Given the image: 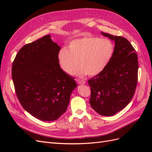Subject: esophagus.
<instances>
[{
    "instance_id": "1",
    "label": "esophagus",
    "mask_w": 152,
    "mask_h": 152,
    "mask_svg": "<svg viewBox=\"0 0 152 152\" xmlns=\"http://www.w3.org/2000/svg\"><path fill=\"white\" fill-rule=\"evenodd\" d=\"M77 83L79 84H86V81L85 80H79V79H77L76 80Z\"/></svg>"
}]
</instances>
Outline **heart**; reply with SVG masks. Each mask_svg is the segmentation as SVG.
<instances>
[{"mask_svg": "<svg viewBox=\"0 0 152 152\" xmlns=\"http://www.w3.org/2000/svg\"><path fill=\"white\" fill-rule=\"evenodd\" d=\"M115 46L111 40L92 36L72 40L68 49L63 48L58 54V63L62 70L68 75L75 72L79 77L87 74H99L107 67L113 57Z\"/></svg>", "mask_w": 152, "mask_h": 152, "instance_id": "heart-1", "label": "heart"}]
</instances>
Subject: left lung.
Masks as SVG:
<instances>
[{
    "label": "left lung",
    "instance_id": "1",
    "mask_svg": "<svg viewBox=\"0 0 152 152\" xmlns=\"http://www.w3.org/2000/svg\"><path fill=\"white\" fill-rule=\"evenodd\" d=\"M102 34L114 41L115 50L107 67L88 81L89 103L99 115L112 116L125 108L134 96L138 61L135 49L126 39L103 32Z\"/></svg>",
    "mask_w": 152,
    "mask_h": 152
}]
</instances>
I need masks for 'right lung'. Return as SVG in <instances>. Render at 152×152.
<instances>
[{"instance_id":"obj_1","label":"right lung","mask_w":152,"mask_h":152,"mask_svg":"<svg viewBox=\"0 0 152 152\" xmlns=\"http://www.w3.org/2000/svg\"><path fill=\"white\" fill-rule=\"evenodd\" d=\"M60 46L50 35L24 45L12 63V78L22 107L36 118L56 121L66 112L72 91L73 77L58 63Z\"/></svg>"}]
</instances>
